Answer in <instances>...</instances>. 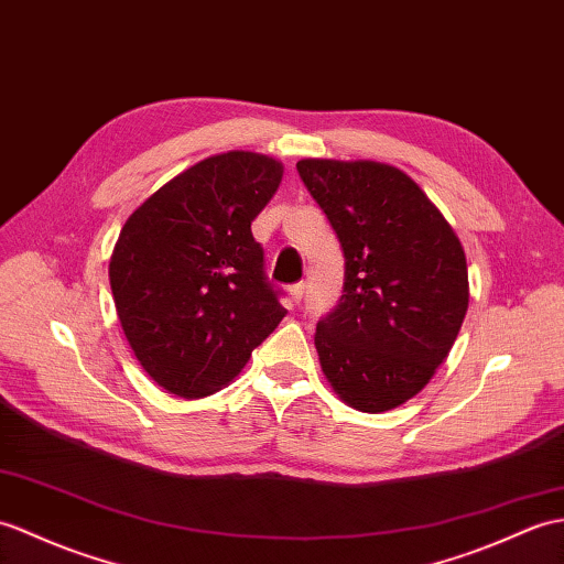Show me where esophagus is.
Listing matches in <instances>:
<instances>
[{"mask_svg": "<svg viewBox=\"0 0 564 564\" xmlns=\"http://www.w3.org/2000/svg\"><path fill=\"white\" fill-rule=\"evenodd\" d=\"M288 295H291V300L297 305L300 300H303V295H305V283H295V285L288 288Z\"/></svg>", "mask_w": 564, "mask_h": 564, "instance_id": "34e87169", "label": "esophagus"}]
</instances>
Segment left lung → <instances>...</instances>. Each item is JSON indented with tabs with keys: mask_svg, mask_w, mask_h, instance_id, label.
Wrapping results in <instances>:
<instances>
[{
	"mask_svg": "<svg viewBox=\"0 0 564 564\" xmlns=\"http://www.w3.org/2000/svg\"><path fill=\"white\" fill-rule=\"evenodd\" d=\"M297 173L346 257L344 295L314 334L322 372L350 409H397L430 382L459 336L464 247L394 165L303 159Z\"/></svg>",
	"mask_w": 564,
	"mask_h": 564,
	"instance_id": "8db88e82",
	"label": "left lung"
}]
</instances>
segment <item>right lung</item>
Wrapping results in <instances>:
<instances>
[{"label": "right lung", "mask_w": 564, "mask_h": 564, "mask_svg": "<svg viewBox=\"0 0 564 564\" xmlns=\"http://www.w3.org/2000/svg\"><path fill=\"white\" fill-rule=\"evenodd\" d=\"M283 177L264 153H216L153 192L110 257L122 332L155 384L202 399L232 382L285 317L252 238Z\"/></svg>", "instance_id": "1"}]
</instances>
